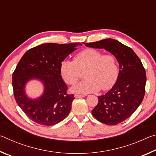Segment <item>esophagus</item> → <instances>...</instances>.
Returning <instances> with one entry per match:
<instances>
[{
	"mask_svg": "<svg viewBox=\"0 0 156 156\" xmlns=\"http://www.w3.org/2000/svg\"><path fill=\"white\" fill-rule=\"evenodd\" d=\"M75 98H83L85 96H84V95H79V94H75Z\"/></svg>",
	"mask_w": 156,
	"mask_h": 156,
	"instance_id": "1",
	"label": "esophagus"
}]
</instances>
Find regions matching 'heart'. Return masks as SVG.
I'll list each match as a JSON object with an SVG mask.
<instances>
[{"label": "heart", "mask_w": 156, "mask_h": 156, "mask_svg": "<svg viewBox=\"0 0 156 156\" xmlns=\"http://www.w3.org/2000/svg\"><path fill=\"white\" fill-rule=\"evenodd\" d=\"M60 70L65 81L74 84L80 78V72H85L86 80L72 88V91L79 94L96 92L100 89L107 90L114 85L118 77L117 60L113 55H104L97 49H86L79 52L74 60H64Z\"/></svg>", "instance_id": "heart-1"}]
</instances>
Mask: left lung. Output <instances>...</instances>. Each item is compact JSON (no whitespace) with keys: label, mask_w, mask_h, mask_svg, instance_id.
<instances>
[{"label":"left lung","mask_w":156,"mask_h":156,"mask_svg":"<svg viewBox=\"0 0 156 156\" xmlns=\"http://www.w3.org/2000/svg\"><path fill=\"white\" fill-rule=\"evenodd\" d=\"M86 47L105 49L113 55L119 63V73L113 87L102 96L91 111L95 118L107 125H115L135 112L145 94L146 72L141 60L133 49L119 41L107 38Z\"/></svg>","instance_id":"obj_1"}]
</instances>
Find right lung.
<instances>
[{"label":"right lung","mask_w":156,"mask_h":156,"mask_svg":"<svg viewBox=\"0 0 156 156\" xmlns=\"http://www.w3.org/2000/svg\"><path fill=\"white\" fill-rule=\"evenodd\" d=\"M80 43H45L29 49L21 58L13 73L12 86L16 101L27 117L44 126L61 122L72 109L74 95L67 94V86L60 75V63L76 49ZM38 80L44 90L37 99L25 92L29 81Z\"/></svg>","instance_id":"obj_1"}]
</instances>
